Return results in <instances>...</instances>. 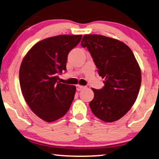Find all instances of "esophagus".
<instances>
[{
  "mask_svg": "<svg viewBox=\"0 0 159 159\" xmlns=\"http://www.w3.org/2000/svg\"><path fill=\"white\" fill-rule=\"evenodd\" d=\"M83 89H84V86H82V85H76V90L78 91H80V90H82Z\"/></svg>",
  "mask_w": 159,
  "mask_h": 159,
  "instance_id": "esophagus-1",
  "label": "esophagus"
}]
</instances>
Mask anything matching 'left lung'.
I'll return each instance as SVG.
<instances>
[{
	"label": "left lung",
	"instance_id": "left-lung-1",
	"mask_svg": "<svg viewBox=\"0 0 159 159\" xmlns=\"http://www.w3.org/2000/svg\"><path fill=\"white\" fill-rule=\"evenodd\" d=\"M81 46L87 47L105 86L92 89L90 107L98 119L115 122L127 114L137 100L142 73L130 48L124 42L100 34H85Z\"/></svg>",
	"mask_w": 159,
	"mask_h": 159
}]
</instances>
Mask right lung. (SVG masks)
<instances>
[{"mask_svg":"<svg viewBox=\"0 0 159 159\" xmlns=\"http://www.w3.org/2000/svg\"><path fill=\"white\" fill-rule=\"evenodd\" d=\"M81 34H61L35 44L22 59L19 78L22 95L35 115L47 122L66 114L76 87L61 84L57 74L66 70L69 52L77 46Z\"/></svg>","mask_w":159,"mask_h":159,"instance_id":"obj_1","label":"right lung"}]
</instances>
